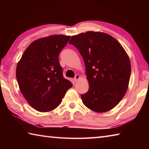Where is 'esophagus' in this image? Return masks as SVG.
<instances>
[{
    "mask_svg": "<svg viewBox=\"0 0 149 149\" xmlns=\"http://www.w3.org/2000/svg\"><path fill=\"white\" fill-rule=\"evenodd\" d=\"M79 78H80L79 75H75V77L74 78V79H73V81H74V82H76L79 79Z\"/></svg>",
    "mask_w": 149,
    "mask_h": 149,
    "instance_id": "1",
    "label": "esophagus"
}]
</instances>
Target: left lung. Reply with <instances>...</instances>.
I'll use <instances>...</instances> for the list:
<instances>
[{
  "label": "left lung",
  "instance_id": "left-lung-1",
  "mask_svg": "<svg viewBox=\"0 0 149 149\" xmlns=\"http://www.w3.org/2000/svg\"><path fill=\"white\" fill-rule=\"evenodd\" d=\"M69 43L77 48L85 62L89 88L81 95L84 104L96 112L112 110L129 85L131 63L125 50L116 39L102 32L74 35Z\"/></svg>",
  "mask_w": 149,
  "mask_h": 149
}]
</instances>
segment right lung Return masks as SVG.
<instances>
[{
  "label": "right lung",
  "mask_w": 149,
  "mask_h": 149,
  "mask_svg": "<svg viewBox=\"0 0 149 149\" xmlns=\"http://www.w3.org/2000/svg\"><path fill=\"white\" fill-rule=\"evenodd\" d=\"M70 36L50 35L35 40L17 63L16 79L20 91L39 112L54 110L73 85L63 77L58 56Z\"/></svg>",
  "instance_id": "1"
}]
</instances>
